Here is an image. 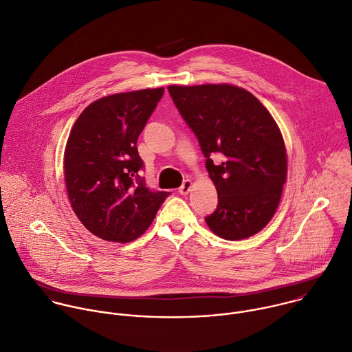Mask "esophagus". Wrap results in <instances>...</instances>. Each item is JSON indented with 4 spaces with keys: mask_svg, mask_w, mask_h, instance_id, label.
Segmentation results:
<instances>
[{
    "mask_svg": "<svg viewBox=\"0 0 352 352\" xmlns=\"http://www.w3.org/2000/svg\"><path fill=\"white\" fill-rule=\"evenodd\" d=\"M190 189H192V181H190V179H186V181H184L182 186L179 188V193H181L182 196H186V195L190 192Z\"/></svg>",
    "mask_w": 352,
    "mask_h": 352,
    "instance_id": "esophagus-1",
    "label": "esophagus"
}]
</instances>
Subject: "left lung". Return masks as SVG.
I'll return each mask as SVG.
<instances>
[{"label": "left lung", "mask_w": 352, "mask_h": 352, "mask_svg": "<svg viewBox=\"0 0 352 352\" xmlns=\"http://www.w3.org/2000/svg\"><path fill=\"white\" fill-rule=\"evenodd\" d=\"M181 116L195 133L218 192L208 228L225 240H243L273 218L287 179L281 131L263 104L233 85L168 86ZM214 155L222 164L214 165Z\"/></svg>", "instance_id": "left-lung-1"}]
</instances>
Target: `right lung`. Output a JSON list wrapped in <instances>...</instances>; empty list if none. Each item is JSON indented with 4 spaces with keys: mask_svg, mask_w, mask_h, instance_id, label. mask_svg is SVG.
<instances>
[{
    "mask_svg": "<svg viewBox=\"0 0 352 352\" xmlns=\"http://www.w3.org/2000/svg\"><path fill=\"white\" fill-rule=\"evenodd\" d=\"M164 89L118 93L83 109L64 152L71 207L94 236L115 243L138 239L170 192L151 190L138 171L137 140Z\"/></svg>",
    "mask_w": 352,
    "mask_h": 352,
    "instance_id": "1",
    "label": "right lung"
}]
</instances>
